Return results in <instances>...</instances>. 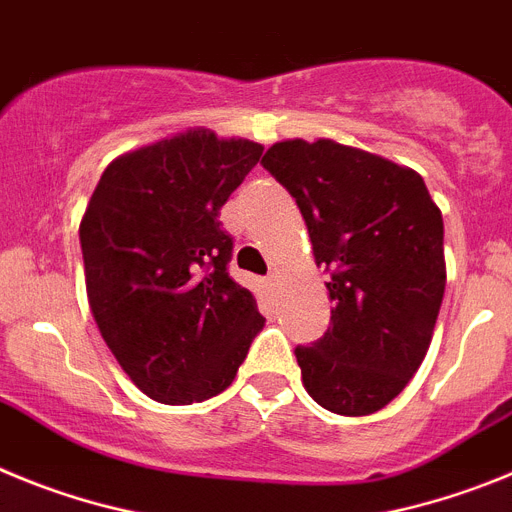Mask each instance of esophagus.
Masks as SVG:
<instances>
[{
    "label": "esophagus",
    "mask_w": 512,
    "mask_h": 512,
    "mask_svg": "<svg viewBox=\"0 0 512 512\" xmlns=\"http://www.w3.org/2000/svg\"><path fill=\"white\" fill-rule=\"evenodd\" d=\"M279 282H282V277H279V271H271L269 277H266V287H269L271 292H274V289L279 287Z\"/></svg>",
    "instance_id": "34e87169"
}]
</instances>
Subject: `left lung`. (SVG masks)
<instances>
[{
    "label": "left lung",
    "mask_w": 512,
    "mask_h": 512,
    "mask_svg": "<svg viewBox=\"0 0 512 512\" xmlns=\"http://www.w3.org/2000/svg\"><path fill=\"white\" fill-rule=\"evenodd\" d=\"M261 164L295 197L330 271V328L295 348L307 395L348 418L377 413L431 346L446 289L441 210L413 169L336 140H282Z\"/></svg>",
    "instance_id": "1"
}]
</instances>
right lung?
<instances>
[{
  "mask_svg": "<svg viewBox=\"0 0 512 512\" xmlns=\"http://www.w3.org/2000/svg\"><path fill=\"white\" fill-rule=\"evenodd\" d=\"M264 146L187 130L104 169L79 241L104 343L143 395L192 405L228 390L266 320L228 274L220 207Z\"/></svg>",
  "mask_w": 512,
  "mask_h": 512,
  "instance_id": "obj_1",
  "label": "right lung"
}]
</instances>
